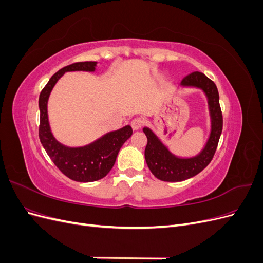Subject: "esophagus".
<instances>
[{"label": "esophagus", "mask_w": 263, "mask_h": 263, "mask_svg": "<svg viewBox=\"0 0 263 263\" xmlns=\"http://www.w3.org/2000/svg\"><path fill=\"white\" fill-rule=\"evenodd\" d=\"M142 126H144V119L140 118V117L134 118L132 121V127H133L134 130H137V129L141 128Z\"/></svg>", "instance_id": "1"}]
</instances>
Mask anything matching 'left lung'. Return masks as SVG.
I'll list each match as a JSON object with an SVG mask.
<instances>
[{
	"label": "left lung",
	"instance_id": "obj_1",
	"mask_svg": "<svg viewBox=\"0 0 263 263\" xmlns=\"http://www.w3.org/2000/svg\"><path fill=\"white\" fill-rule=\"evenodd\" d=\"M181 85L194 86L204 91L209 100L212 130L200 154L192 158H179L170 153L153 130L145 127L144 133L148 139L145 149L146 162L157 179L166 182L184 181L204 170L212 161L222 130V114L216 84L204 73L195 71L183 79Z\"/></svg>",
	"mask_w": 263,
	"mask_h": 263
}]
</instances>
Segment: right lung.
Returning <instances> with one entry per match:
<instances>
[{
	"mask_svg": "<svg viewBox=\"0 0 263 263\" xmlns=\"http://www.w3.org/2000/svg\"><path fill=\"white\" fill-rule=\"evenodd\" d=\"M95 67V61H84L60 69L50 78L39 95V139L57 168L66 177L78 182H93L104 178L113 168L119 149L133 135L132 127L127 125L118 130L107 133L90 145L79 148L63 146L52 136L47 113V103L52 87L68 71H94Z\"/></svg>",
	"mask_w": 263,
	"mask_h": 263,
	"instance_id": "obj_1",
	"label": "right lung"
}]
</instances>
